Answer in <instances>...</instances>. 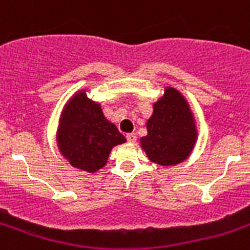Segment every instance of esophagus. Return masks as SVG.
Wrapping results in <instances>:
<instances>
[{
    "label": "esophagus",
    "mask_w": 250,
    "mask_h": 250,
    "mask_svg": "<svg viewBox=\"0 0 250 250\" xmlns=\"http://www.w3.org/2000/svg\"><path fill=\"white\" fill-rule=\"evenodd\" d=\"M126 139H127V142L134 143V142L137 141V135H135L134 133H129V134H126Z\"/></svg>",
    "instance_id": "1"
}]
</instances>
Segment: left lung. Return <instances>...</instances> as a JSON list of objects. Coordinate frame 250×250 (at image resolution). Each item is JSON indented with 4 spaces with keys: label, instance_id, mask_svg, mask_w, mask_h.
Here are the masks:
<instances>
[{
    "label": "left lung",
    "instance_id": "obj_1",
    "mask_svg": "<svg viewBox=\"0 0 250 250\" xmlns=\"http://www.w3.org/2000/svg\"><path fill=\"white\" fill-rule=\"evenodd\" d=\"M152 108L146 123L147 135L139 139L141 148L152 163L161 167L183 163L197 141L196 120L188 102L175 87L165 86Z\"/></svg>",
    "mask_w": 250,
    "mask_h": 250
}]
</instances>
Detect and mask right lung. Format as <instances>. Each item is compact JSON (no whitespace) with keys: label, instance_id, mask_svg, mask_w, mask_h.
<instances>
[{"label":"right lung","instance_id":"right-lung-1","mask_svg":"<svg viewBox=\"0 0 250 250\" xmlns=\"http://www.w3.org/2000/svg\"><path fill=\"white\" fill-rule=\"evenodd\" d=\"M86 89L72 94L58 123L57 146L71 167L97 173L105 167L113 147L126 142L103 113L99 102L87 97Z\"/></svg>","mask_w":250,"mask_h":250}]
</instances>
